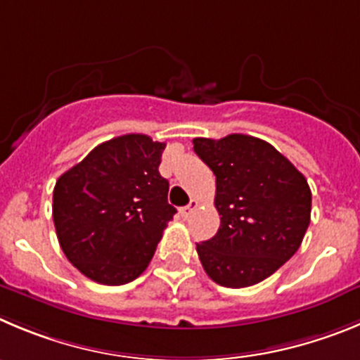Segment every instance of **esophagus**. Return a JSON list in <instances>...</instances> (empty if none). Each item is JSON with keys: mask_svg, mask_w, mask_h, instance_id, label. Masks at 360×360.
I'll return each mask as SVG.
<instances>
[{"mask_svg": "<svg viewBox=\"0 0 360 360\" xmlns=\"http://www.w3.org/2000/svg\"><path fill=\"white\" fill-rule=\"evenodd\" d=\"M198 205H200V203H198L196 200H191V202L187 203L186 207H182V209H180V214H182V217H189L191 214H193L194 210L198 209Z\"/></svg>", "mask_w": 360, "mask_h": 360, "instance_id": "1", "label": "esophagus"}]
</instances>
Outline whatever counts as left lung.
I'll return each mask as SVG.
<instances>
[{
  "instance_id": "obj_1",
  "label": "left lung",
  "mask_w": 360,
  "mask_h": 360,
  "mask_svg": "<svg viewBox=\"0 0 360 360\" xmlns=\"http://www.w3.org/2000/svg\"><path fill=\"white\" fill-rule=\"evenodd\" d=\"M194 151L216 174L221 225L196 252L223 288H248L282 268L311 223L312 194L302 173L269 143L252 135L196 137Z\"/></svg>"
}]
</instances>
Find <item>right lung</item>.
I'll return each instance as SVG.
<instances>
[{"label": "right lung", "mask_w": 360, "mask_h": 360, "mask_svg": "<svg viewBox=\"0 0 360 360\" xmlns=\"http://www.w3.org/2000/svg\"><path fill=\"white\" fill-rule=\"evenodd\" d=\"M166 143L128 134L101 143L53 189V223L69 262L87 278L123 285L148 268L176 209L158 166Z\"/></svg>", "instance_id": "obj_1"}]
</instances>
